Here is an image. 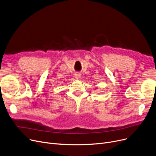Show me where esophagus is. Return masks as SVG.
Masks as SVG:
<instances>
[{
    "label": "esophagus",
    "mask_w": 156,
    "mask_h": 156,
    "mask_svg": "<svg viewBox=\"0 0 156 156\" xmlns=\"http://www.w3.org/2000/svg\"><path fill=\"white\" fill-rule=\"evenodd\" d=\"M74 76H75V78L76 79H78V78H79L80 77V74L78 73H76L75 74H74Z\"/></svg>",
    "instance_id": "1"
}]
</instances>
